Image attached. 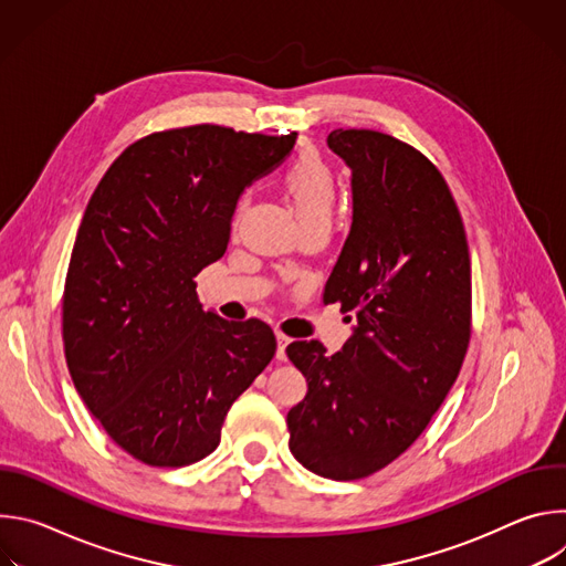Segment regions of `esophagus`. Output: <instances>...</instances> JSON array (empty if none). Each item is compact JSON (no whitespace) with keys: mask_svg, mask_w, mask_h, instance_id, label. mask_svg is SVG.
Masks as SVG:
<instances>
[{"mask_svg":"<svg viewBox=\"0 0 566 566\" xmlns=\"http://www.w3.org/2000/svg\"><path fill=\"white\" fill-rule=\"evenodd\" d=\"M275 338H277V354H275V358L282 363V360H286V345L291 343V338L284 336L282 332H277Z\"/></svg>","mask_w":566,"mask_h":566,"instance_id":"obj_1","label":"esophagus"}]
</instances>
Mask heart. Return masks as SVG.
Wrapping results in <instances>:
<instances>
[{
    "instance_id": "b5f03b06",
    "label": "heart",
    "mask_w": 566,
    "mask_h": 566,
    "mask_svg": "<svg viewBox=\"0 0 566 566\" xmlns=\"http://www.w3.org/2000/svg\"><path fill=\"white\" fill-rule=\"evenodd\" d=\"M282 190L289 197L302 228L329 223L338 201V179L332 166L317 154H302L282 177Z\"/></svg>"
}]
</instances>
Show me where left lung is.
Wrapping results in <instances>:
<instances>
[{"label":"left lung","mask_w":566,"mask_h":566,"mask_svg":"<svg viewBox=\"0 0 566 566\" xmlns=\"http://www.w3.org/2000/svg\"><path fill=\"white\" fill-rule=\"evenodd\" d=\"M327 145L352 168L354 217L322 300L356 327L334 356L317 340L286 347L308 385L286 426L306 470L354 481L406 452L454 385L470 343V255L428 156L374 129H334Z\"/></svg>","instance_id":"obj_1"}]
</instances>
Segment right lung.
Segmentation results:
<instances>
[{
	"label": "right lung",
	"instance_id": "1",
	"mask_svg": "<svg viewBox=\"0 0 566 566\" xmlns=\"http://www.w3.org/2000/svg\"><path fill=\"white\" fill-rule=\"evenodd\" d=\"M295 136L156 132L114 160L87 203L62 295L66 367L114 443L147 465L208 457L275 356L266 322L203 311L195 277L226 253L241 192Z\"/></svg>",
	"mask_w": 566,
	"mask_h": 566
}]
</instances>
